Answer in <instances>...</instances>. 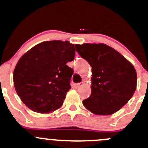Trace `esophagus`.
I'll list each match as a JSON object with an SVG mask.
<instances>
[{
	"label": "esophagus",
	"mask_w": 148,
	"mask_h": 148,
	"mask_svg": "<svg viewBox=\"0 0 148 148\" xmlns=\"http://www.w3.org/2000/svg\"><path fill=\"white\" fill-rule=\"evenodd\" d=\"M83 84H84L83 82H80V83L76 84H75V86H76V88H79V87L82 86V85H83Z\"/></svg>",
	"instance_id": "esophagus-1"
}]
</instances>
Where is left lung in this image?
<instances>
[{
  "mask_svg": "<svg viewBox=\"0 0 148 148\" xmlns=\"http://www.w3.org/2000/svg\"><path fill=\"white\" fill-rule=\"evenodd\" d=\"M78 54L92 67L91 94L83 101L96 115H111L127 103L136 89L134 66L105 44L75 45Z\"/></svg>",
  "mask_w": 148,
  "mask_h": 148,
  "instance_id": "left-lung-1",
  "label": "left lung"
}]
</instances>
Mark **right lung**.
<instances>
[{
    "mask_svg": "<svg viewBox=\"0 0 148 148\" xmlns=\"http://www.w3.org/2000/svg\"><path fill=\"white\" fill-rule=\"evenodd\" d=\"M75 56L74 45L61 40L37 45L20 59L13 72L15 91L32 111L46 113L63 104L74 73L66 63Z\"/></svg>",
    "mask_w": 148,
    "mask_h": 148,
    "instance_id": "right-lung-1",
    "label": "right lung"
}]
</instances>
